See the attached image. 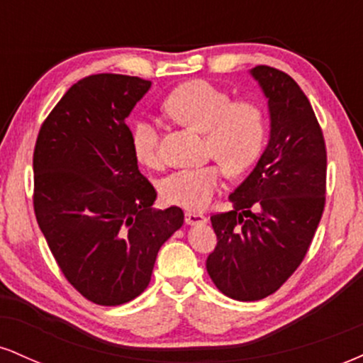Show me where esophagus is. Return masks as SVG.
<instances>
[{
  "instance_id": "1",
  "label": "esophagus",
  "mask_w": 363,
  "mask_h": 363,
  "mask_svg": "<svg viewBox=\"0 0 363 363\" xmlns=\"http://www.w3.org/2000/svg\"><path fill=\"white\" fill-rule=\"evenodd\" d=\"M184 220L187 225H201V223H206V216L201 215V213H193V211H186L184 215Z\"/></svg>"
}]
</instances>
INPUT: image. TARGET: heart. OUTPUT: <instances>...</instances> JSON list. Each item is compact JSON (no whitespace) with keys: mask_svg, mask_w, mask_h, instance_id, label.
I'll return each instance as SVG.
<instances>
[{"mask_svg":"<svg viewBox=\"0 0 363 363\" xmlns=\"http://www.w3.org/2000/svg\"><path fill=\"white\" fill-rule=\"evenodd\" d=\"M164 109L179 123L205 133L206 155L216 158L228 176H242L261 157L266 116L256 102H232L230 94L211 82L193 80L170 91ZM158 141L160 135L153 121L141 119L133 126V155L145 167L160 164ZM221 168L210 164L172 172L160 182L162 198L170 205L203 210L218 191Z\"/></svg>","mask_w":363,"mask_h":363,"instance_id":"1","label":"heart"}]
</instances>
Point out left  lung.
I'll use <instances>...</instances> for the list:
<instances>
[{
	"label": "left lung",
	"instance_id": "8db88e82",
	"mask_svg": "<svg viewBox=\"0 0 363 363\" xmlns=\"http://www.w3.org/2000/svg\"><path fill=\"white\" fill-rule=\"evenodd\" d=\"M268 97L269 143L230 194L234 210L211 215L218 239L206 269L222 294L261 301L277 291L309 251L326 203L323 129L297 82L280 69L252 68Z\"/></svg>",
	"mask_w": 363,
	"mask_h": 363
}]
</instances>
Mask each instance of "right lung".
Listing matches in <instances>:
<instances>
[{
  "label": "right lung",
  "instance_id": "right-lung-1",
  "mask_svg": "<svg viewBox=\"0 0 363 363\" xmlns=\"http://www.w3.org/2000/svg\"><path fill=\"white\" fill-rule=\"evenodd\" d=\"M152 82L101 73L62 95L34 148V211L65 278L86 301L121 306L148 286L158 249L184 223L152 210L126 118Z\"/></svg>",
  "mask_w": 363,
  "mask_h": 363
}]
</instances>
